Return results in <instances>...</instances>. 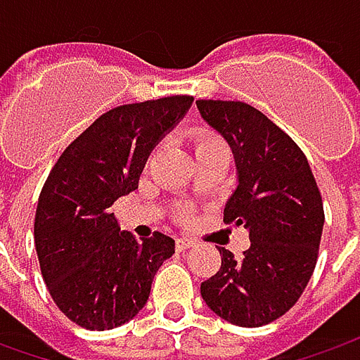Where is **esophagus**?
<instances>
[{"instance_id": "esophagus-1", "label": "esophagus", "mask_w": 360, "mask_h": 360, "mask_svg": "<svg viewBox=\"0 0 360 360\" xmlns=\"http://www.w3.org/2000/svg\"><path fill=\"white\" fill-rule=\"evenodd\" d=\"M192 246H196V240L190 238V236H178V238H176V250H178V252H184V250L192 248Z\"/></svg>"}]
</instances>
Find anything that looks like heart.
Instances as JSON below:
<instances>
[{
    "mask_svg": "<svg viewBox=\"0 0 360 360\" xmlns=\"http://www.w3.org/2000/svg\"><path fill=\"white\" fill-rule=\"evenodd\" d=\"M190 142L194 146V154L202 156V154H210V152H229V148L224 144V140L212 130L206 128H196L190 131ZM186 212H180L178 218H186Z\"/></svg>",
    "mask_w": 360,
    "mask_h": 360,
    "instance_id": "b5f03b06",
    "label": "heart"
}]
</instances>
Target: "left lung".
<instances>
[{
    "mask_svg": "<svg viewBox=\"0 0 360 360\" xmlns=\"http://www.w3.org/2000/svg\"><path fill=\"white\" fill-rule=\"evenodd\" d=\"M198 112L232 148L238 186L224 222L248 230L250 248L200 284L204 302L238 326H262L290 311L311 281L323 236V198L295 140L244 102L196 100Z\"/></svg>",
    "mask_w": 360,
    "mask_h": 360,
    "instance_id": "1",
    "label": "left lung"
}]
</instances>
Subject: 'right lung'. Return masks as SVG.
Here are the masks:
<instances>
[{
	"mask_svg": "<svg viewBox=\"0 0 360 360\" xmlns=\"http://www.w3.org/2000/svg\"><path fill=\"white\" fill-rule=\"evenodd\" d=\"M192 96L112 108L63 150L41 188L34 238L58 309L88 330H110L144 309L170 236L136 240L112 212L138 188L154 146L184 118Z\"/></svg>",
	"mask_w": 360,
	"mask_h": 360,
	"instance_id": "add662e5",
	"label": "right lung"
}]
</instances>
